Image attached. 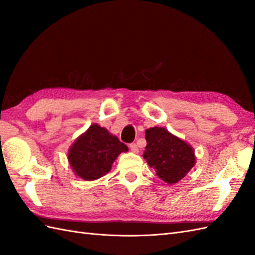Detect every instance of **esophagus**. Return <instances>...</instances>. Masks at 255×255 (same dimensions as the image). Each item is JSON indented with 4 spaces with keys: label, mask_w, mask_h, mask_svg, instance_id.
I'll return each mask as SVG.
<instances>
[{
    "label": "esophagus",
    "mask_w": 255,
    "mask_h": 255,
    "mask_svg": "<svg viewBox=\"0 0 255 255\" xmlns=\"http://www.w3.org/2000/svg\"><path fill=\"white\" fill-rule=\"evenodd\" d=\"M129 149L133 153H137L138 152V148H137V144L136 143H130L129 144Z\"/></svg>",
    "instance_id": "34e87169"
}]
</instances>
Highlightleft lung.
<instances>
[{"mask_svg": "<svg viewBox=\"0 0 255 255\" xmlns=\"http://www.w3.org/2000/svg\"><path fill=\"white\" fill-rule=\"evenodd\" d=\"M145 151L143 158L154 168L159 179L175 184L186 175L196 164L194 149L165 128L145 129Z\"/></svg>", "mask_w": 255, "mask_h": 255, "instance_id": "8db88e82", "label": "left lung"}]
</instances>
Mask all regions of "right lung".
Segmentation results:
<instances>
[{
  "instance_id": "add662e5",
  "label": "right lung",
  "mask_w": 255,
  "mask_h": 255,
  "mask_svg": "<svg viewBox=\"0 0 255 255\" xmlns=\"http://www.w3.org/2000/svg\"><path fill=\"white\" fill-rule=\"evenodd\" d=\"M128 146L97 123L78 137L68 152L74 173L85 181H95L109 173L115 159Z\"/></svg>"
}]
</instances>
